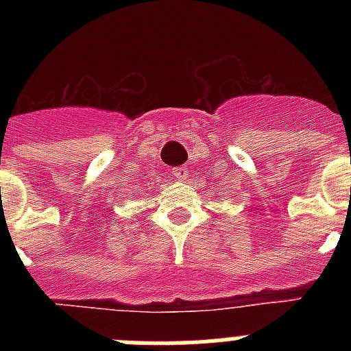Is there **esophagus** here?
<instances>
[{
	"label": "esophagus",
	"mask_w": 351,
	"mask_h": 351,
	"mask_svg": "<svg viewBox=\"0 0 351 351\" xmlns=\"http://www.w3.org/2000/svg\"><path fill=\"white\" fill-rule=\"evenodd\" d=\"M172 173H173V178L178 179V181H186V179L190 178V172H188L186 167H178V169H173Z\"/></svg>",
	"instance_id": "esophagus-1"
}]
</instances>
